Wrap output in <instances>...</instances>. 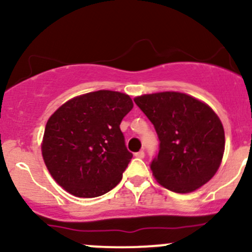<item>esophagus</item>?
<instances>
[{"mask_svg": "<svg viewBox=\"0 0 252 252\" xmlns=\"http://www.w3.org/2000/svg\"><path fill=\"white\" fill-rule=\"evenodd\" d=\"M144 156H145V152L142 151H139V152H136L135 154V157H138V158H144Z\"/></svg>", "mask_w": 252, "mask_h": 252, "instance_id": "1", "label": "esophagus"}]
</instances>
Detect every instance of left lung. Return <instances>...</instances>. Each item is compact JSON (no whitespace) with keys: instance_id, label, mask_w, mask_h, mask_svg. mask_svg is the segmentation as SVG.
Masks as SVG:
<instances>
[{"instance_id":"left-lung-1","label":"left lung","mask_w":252,"mask_h":252,"mask_svg":"<svg viewBox=\"0 0 252 252\" xmlns=\"http://www.w3.org/2000/svg\"><path fill=\"white\" fill-rule=\"evenodd\" d=\"M158 135V154L150 168L162 187L191 192L216 174L224 152V129L212 108L174 91L134 98Z\"/></svg>"}]
</instances>
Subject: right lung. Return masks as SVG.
I'll list each match as a JSON object with an SVG mask.
<instances>
[{
    "label": "right lung",
    "mask_w": 252,
    "mask_h": 252,
    "mask_svg": "<svg viewBox=\"0 0 252 252\" xmlns=\"http://www.w3.org/2000/svg\"><path fill=\"white\" fill-rule=\"evenodd\" d=\"M133 101L118 91L98 90L61 106L45 128L41 150L53 179L78 197L113 189L130 162L121 122Z\"/></svg>",
    "instance_id": "obj_1"
}]
</instances>
